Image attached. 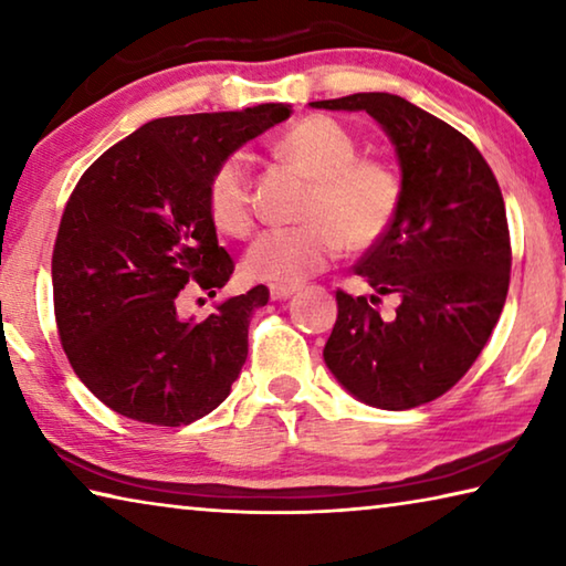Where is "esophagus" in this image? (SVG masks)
Wrapping results in <instances>:
<instances>
[{
    "mask_svg": "<svg viewBox=\"0 0 566 566\" xmlns=\"http://www.w3.org/2000/svg\"><path fill=\"white\" fill-rule=\"evenodd\" d=\"M296 292V286H284V284H272L270 286V296L274 302H282V300H290V296Z\"/></svg>",
    "mask_w": 566,
    "mask_h": 566,
    "instance_id": "34e87169",
    "label": "esophagus"
}]
</instances>
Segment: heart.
Instances as JSON below:
<instances>
[{"label":"heart","mask_w":566,"mask_h":566,"mask_svg":"<svg viewBox=\"0 0 566 566\" xmlns=\"http://www.w3.org/2000/svg\"><path fill=\"white\" fill-rule=\"evenodd\" d=\"M280 157L312 189L304 224L270 229L247 249L242 270L254 282L294 286L322 272L344 247L364 252L389 232L401 207V179L385 159L357 157L359 145L339 122L304 117L276 142ZM207 209L219 232L247 237L254 229L252 169L244 155H229L207 179Z\"/></svg>","instance_id":"obj_1"}]
</instances>
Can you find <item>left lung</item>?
I'll return each mask as SVG.
<instances>
[{
  "mask_svg": "<svg viewBox=\"0 0 566 566\" xmlns=\"http://www.w3.org/2000/svg\"><path fill=\"white\" fill-rule=\"evenodd\" d=\"M367 112L395 142L401 207L354 272L375 290H337L324 361L364 405L411 409L462 379L482 354L510 290L512 244L494 171L462 132L387 92L312 102ZM398 310L381 318V295Z\"/></svg>",
  "mask_w": 566,
  "mask_h": 566,
  "instance_id": "obj_1",
  "label": "left lung"
}]
</instances>
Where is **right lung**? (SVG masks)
<instances>
[{
  "instance_id": "obj_1",
  "label": "right lung",
  "mask_w": 566,
  "mask_h": 566,
  "mask_svg": "<svg viewBox=\"0 0 566 566\" xmlns=\"http://www.w3.org/2000/svg\"><path fill=\"white\" fill-rule=\"evenodd\" d=\"M286 117V104H260L151 119L76 181L52 254L56 332L74 375L117 415L181 427L227 399L270 290L229 296L202 322L179 306L234 272L207 209L209 175Z\"/></svg>"
}]
</instances>
